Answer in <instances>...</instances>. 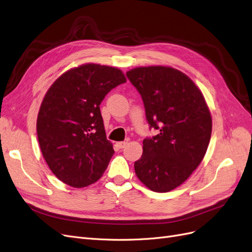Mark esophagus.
Instances as JSON below:
<instances>
[{
  "label": "esophagus",
  "instance_id": "34e87169",
  "mask_svg": "<svg viewBox=\"0 0 252 252\" xmlns=\"http://www.w3.org/2000/svg\"><path fill=\"white\" fill-rule=\"evenodd\" d=\"M127 143L126 142H125V141H121V142H117L116 143V145L117 147L119 148V149H124V148H126V145Z\"/></svg>",
  "mask_w": 252,
  "mask_h": 252
}]
</instances>
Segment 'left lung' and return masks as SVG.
<instances>
[{
  "label": "left lung",
  "mask_w": 252,
  "mask_h": 252,
  "mask_svg": "<svg viewBox=\"0 0 252 252\" xmlns=\"http://www.w3.org/2000/svg\"><path fill=\"white\" fill-rule=\"evenodd\" d=\"M126 76L142 97L150 126L159 129L143 140L135 173L153 191L173 190L188 180L207 151L213 121L204 96L172 67H138Z\"/></svg>",
  "instance_id": "1"
}]
</instances>
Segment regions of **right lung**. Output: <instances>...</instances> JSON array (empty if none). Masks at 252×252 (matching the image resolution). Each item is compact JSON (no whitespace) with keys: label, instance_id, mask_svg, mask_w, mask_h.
Returning <instances> with one entry per match:
<instances>
[{"label":"right lung","instance_id":"right-lung-1","mask_svg":"<svg viewBox=\"0 0 252 252\" xmlns=\"http://www.w3.org/2000/svg\"><path fill=\"white\" fill-rule=\"evenodd\" d=\"M126 82L123 71L85 63L62 74L40 104L36 132L48 166L72 188L95 183L114 154L99 105L112 89Z\"/></svg>","mask_w":252,"mask_h":252}]
</instances>
